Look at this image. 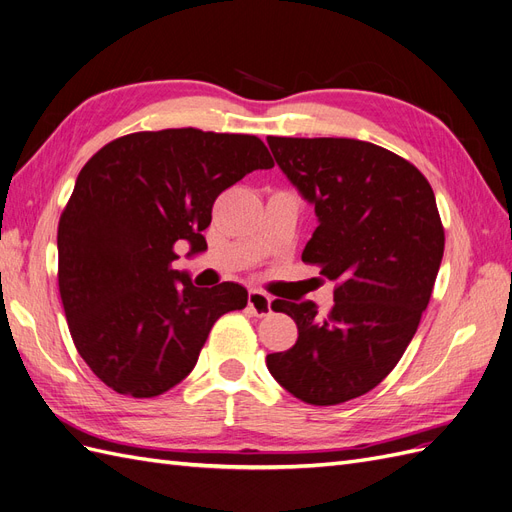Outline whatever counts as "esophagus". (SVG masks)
I'll use <instances>...</instances> for the list:
<instances>
[{
	"instance_id": "34e87169",
	"label": "esophagus",
	"mask_w": 512,
	"mask_h": 512,
	"mask_svg": "<svg viewBox=\"0 0 512 512\" xmlns=\"http://www.w3.org/2000/svg\"><path fill=\"white\" fill-rule=\"evenodd\" d=\"M249 308L255 317H266L272 312V298L263 291H249Z\"/></svg>"
}]
</instances>
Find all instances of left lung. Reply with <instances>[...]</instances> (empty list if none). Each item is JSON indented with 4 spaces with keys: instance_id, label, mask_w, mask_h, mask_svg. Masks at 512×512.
<instances>
[{
    "instance_id": "left-lung-1",
    "label": "left lung",
    "mask_w": 512,
    "mask_h": 512,
    "mask_svg": "<svg viewBox=\"0 0 512 512\" xmlns=\"http://www.w3.org/2000/svg\"><path fill=\"white\" fill-rule=\"evenodd\" d=\"M268 144L315 204L319 227L302 261L338 285L325 317L315 302H272L298 325V340L266 364L306 404L349 402L395 368L430 304L444 253L436 197L410 161L372 142L268 136Z\"/></svg>"
}]
</instances>
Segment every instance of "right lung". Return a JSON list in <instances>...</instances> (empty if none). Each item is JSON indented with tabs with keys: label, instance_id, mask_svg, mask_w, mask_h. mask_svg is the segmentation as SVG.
<instances>
[{
	"label": "right lung",
	"instance_id": "1",
	"mask_svg": "<svg viewBox=\"0 0 512 512\" xmlns=\"http://www.w3.org/2000/svg\"><path fill=\"white\" fill-rule=\"evenodd\" d=\"M274 168L257 136L202 129L138 131L80 170L57 232L59 293L80 357L131 398L166 393L195 368L210 329L249 293L202 289L178 272L176 242L206 251L219 193Z\"/></svg>",
	"mask_w": 512,
	"mask_h": 512
}]
</instances>
